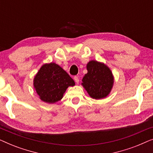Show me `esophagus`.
<instances>
[{
	"label": "esophagus",
	"instance_id": "1",
	"mask_svg": "<svg viewBox=\"0 0 153 153\" xmlns=\"http://www.w3.org/2000/svg\"><path fill=\"white\" fill-rule=\"evenodd\" d=\"M74 79L75 82H76V83H77V84H78L79 82V77L76 76H75L74 77Z\"/></svg>",
	"mask_w": 153,
	"mask_h": 153
}]
</instances>
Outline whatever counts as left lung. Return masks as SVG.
<instances>
[{
	"mask_svg": "<svg viewBox=\"0 0 153 153\" xmlns=\"http://www.w3.org/2000/svg\"><path fill=\"white\" fill-rule=\"evenodd\" d=\"M88 73L81 83L93 99H102L110 93L114 84L111 71L102 62L91 60L87 64Z\"/></svg>",
	"mask_w": 153,
	"mask_h": 153,
	"instance_id": "left-lung-1",
	"label": "left lung"
}]
</instances>
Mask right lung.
<instances>
[{
	"label": "right lung",
	"mask_w": 153,
	"mask_h": 153,
	"mask_svg": "<svg viewBox=\"0 0 153 153\" xmlns=\"http://www.w3.org/2000/svg\"><path fill=\"white\" fill-rule=\"evenodd\" d=\"M33 85L42 101L51 104L61 100L66 89L74 86L75 83L63 69L51 62L41 67L35 75Z\"/></svg>",
	"instance_id": "right-lung-1"
}]
</instances>
